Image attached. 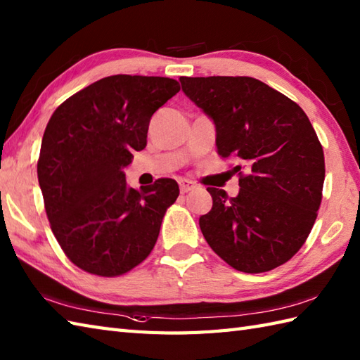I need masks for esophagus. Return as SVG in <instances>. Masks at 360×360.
Returning <instances> with one entry per match:
<instances>
[{
    "instance_id": "34e87169",
    "label": "esophagus",
    "mask_w": 360,
    "mask_h": 360,
    "mask_svg": "<svg viewBox=\"0 0 360 360\" xmlns=\"http://www.w3.org/2000/svg\"><path fill=\"white\" fill-rule=\"evenodd\" d=\"M179 188H181V193H188L195 188V184L188 179H179Z\"/></svg>"
}]
</instances>
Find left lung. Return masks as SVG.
<instances>
[{"label": "left lung", "instance_id": "8db88e82", "mask_svg": "<svg viewBox=\"0 0 360 360\" xmlns=\"http://www.w3.org/2000/svg\"><path fill=\"white\" fill-rule=\"evenodd\" d=\"M184 94L217 131V151L240 165L235 198L209 187L213 205L200 218L209 246L236 271H272L303 246L317 218L325 158L295 102L252 77H181Z\"/></svg>", "mask_w": 360, "mask_h": 360}]
</instances>
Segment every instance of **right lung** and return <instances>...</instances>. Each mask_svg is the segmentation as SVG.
Instances as JSON below:
<instances>
[{
	"label": "right lung",
	"instance_id": "obj_1",
	"mask_svg": "<svg viewBox=\"0 0 360 360\" xmlns=\"http://www.w3.org/2000/svg\"><path fill=\"white\" fill-rule=\"evenodd\" d=\"M168 77L111 75L53 111L37 164L46 215L80 269L116 277L142 263L159 236L178 182L128 187L124 168L147 145L150 119L179 93Z\"/></svg>",
	"mask_w": 360,
	"mask_h": 360
}]
</instances>
